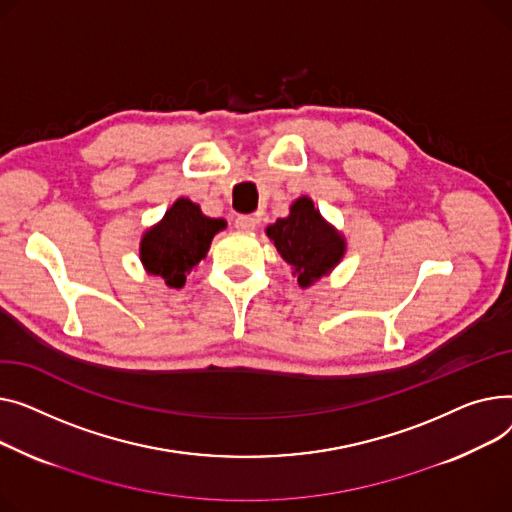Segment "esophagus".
Masks as SVG:
<instances>
[{"label":"esophagus","mask_w":512,"mask_h":512,"mask_svg":"<svg viewBox=\"0 0 512 512\" xmlns=\"http://www.w3.org/2000/svg\"><path fill=\"white\" fill-rule=\"evenodd\" d=\"M256 225H258V219L252 217V215H239V217L235 219V227H237L239 231H254Z\"/></svg>","instance_id":"34e87169"}]
</instances>
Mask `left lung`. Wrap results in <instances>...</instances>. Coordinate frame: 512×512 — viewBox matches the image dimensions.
<instances>
[{
    "label": "left lung",
    "mask_w": 512,
    "mask_h": 512,
    "mask_svg": "<svg viewBox=\"0 0 512 512\" xmlns=\"http://www.w3.org/2000/svg\"><path fill=\"white\" fill-rule=\"evenodd\" d=\"M281 258L291 264L299 287H310L345 256V237L324 221L308 196L297 198L289 215L266 227Z\"/></svg>",
    "instance_id": "obj_1"
}]
</instances>
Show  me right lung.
I'll list each match as a JSON object with an SVG mask.
<instances>
[{
  "label": "right lung",
  "mask_w": 512,
  "mask_h": 512,
  "mask_svg": "<svg viewBox=\"0 0 512 512\" xmlns=\"http://www.w3.org/2000/svg\"><path fill=\"white\" fill-rule=\"evenodd\" d=\"M225 227V219H210L196 202L177 198L165 217L142 235L140 260L146 273L161 277L167 287L182 289L196 264L206 258L213 237Z\"/></svg>",
  "instance_id": "add662e5"
}]
</instances>
